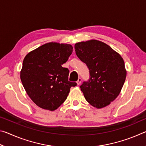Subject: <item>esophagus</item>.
<instances>
[{
  "label": "esophagus",
  "instance_id": "esophagus-1",
  "mask_svg": "<svg viewBox=\"0 0 146 146\" xmlns=\"http://www.w3.org/2000/svg\"><path fill=\"white\" fill-rule=\"evenodd\" d=\"M81 82H82V79H81V78L79 77V78H78L77 82H76V84H77V85H80Z\"/></svg>",
  "mask_w": 146,
  "mask_h": 146
}]
</instances>
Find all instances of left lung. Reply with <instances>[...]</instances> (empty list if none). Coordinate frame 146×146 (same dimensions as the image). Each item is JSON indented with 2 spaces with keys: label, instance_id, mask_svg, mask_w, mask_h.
I'll use <instances>...</instances> for the list:
<instances>
[{
  "label": "left lung",
  "instance_id": "8db88e82",
  "mask_svg": "<svg viewBox=\"0 0 146 146\" xmlns=\"http://www.w3.org/2000/svg\"><path fill=\"white\" fill-rule=\"evenodd\" d=\"M75 49L90 70V80L80 86L86 100L97 109L106 107L119 95L126 78L122 57L108 44L95 39L76 43Z\"/></svg>",
  "mask_w": 146,
  "mask_h": 146
}]
</instances>
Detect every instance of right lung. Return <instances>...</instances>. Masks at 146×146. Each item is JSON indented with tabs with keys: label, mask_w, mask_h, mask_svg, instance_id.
<instances>
[{
	"label": "right lung",
	"mask_w": 146,
	"mask_h": 146,
	"mask_svg": "<svg viewBox=\"0 0 146 146\" xmlns=\"http://www.w3.org/2000/svg\"><path fill=\"white\" fill-rule=\"evenodd\" d=\"M73 51L71 44L46 43L24 58L20 77L32 101L44 110L54 111L66 100L76 82L68 80L69 70L62 65Z\"/></svg>",
	"instance_id": "right-lung-1"
}]
</instances>
